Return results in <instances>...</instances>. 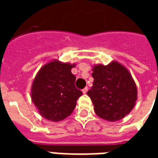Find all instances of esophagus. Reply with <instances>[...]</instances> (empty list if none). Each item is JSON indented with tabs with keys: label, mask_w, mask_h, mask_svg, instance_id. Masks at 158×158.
I'll list each match as a JSON object with an SVG mask.
<instances>
[{
	"label": "esophagus",
	"mask_w": 158,
	"mask_h": 158,
	"mask_svg": "<svg viewBox=\"0 0 158 158\" xmlns=\"http://www.w3.org/2000/svg\"><path fill=\"white\" fill-rule=\"evenodd\" d=\"M88 89H89V88H88V87H85V88L82 90V91H83V94H86L87 92H88Z\"/></svg>",
	"instance_id": "1"
}]
</instances>
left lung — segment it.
I'll use <instances>...</instances> for the list:
<instances>
[{
	"label": "left lung",
	"mask_w": 158,
	"mask_h": 158,
	"mask_svg": "<svg viewBox=\"0 0 158 158\" xmlns=\"http://www.w3.org/2000/svg\"><path fill=\"white\" fill-rule=\"evenodd\" d=\"M92 76L94 81L87 94L99 117L116 121L131 111L137 100V89L127 69L113 61L94 66Z\"/></svg>",
	"instance_id": "left-lung-1"
}]
</instances>
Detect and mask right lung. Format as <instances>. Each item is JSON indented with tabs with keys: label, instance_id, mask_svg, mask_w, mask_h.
Wrapping results in <instances>:
<instances>
[{
	"label": "right lung",
	"instance_id": "obj_1",
	"mask_svg": "<svg viewBox=\"0 0 158 158\" xmlns=\"http://www.w3.org/2000/svg\"><path fill=\"white\" fill-rule=\"evenodd\" d=\"M74 64L54 60L42 67L32 86V101L47 120L60 121L74 110L83 93L74 85Z\"/></svg>",
	"mask_w": 158,
	"mask_h": 158
}]
</instances>
